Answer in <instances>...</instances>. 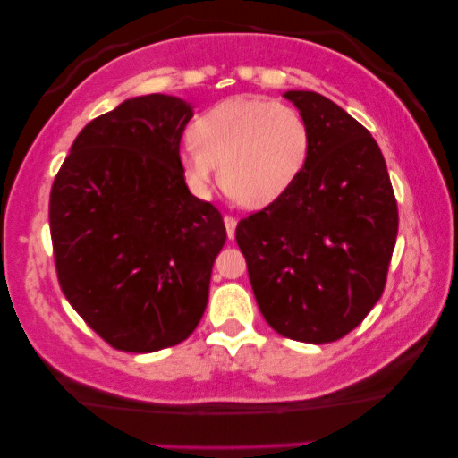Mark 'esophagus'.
<instances>
[{
    "label": "esophagus",
    "instance_id": "34e87169",
    "mask_svg": "<svg viewBox=\"0 0 458 458\" xmlns=\"http://www.w3.org/2000/svg\"><path fill=\"white\" fill-rule=\"evenodd\" d=\"M223 221H225V227H227L229 240H233V237H235V227H237V218L231 216V215H225Z\"/></svg>",
    "mask_w": 458,
    "mask_h": 458
}]
</instances>
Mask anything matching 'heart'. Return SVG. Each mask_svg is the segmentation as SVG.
Here are the masks:
<instances>
[{
  "instance_id": "heart-1",
  "label": "heart",
  "mask_w": 458,
  "mask_h": 458,
  "mask_svg": "<svg viewBox=\"0 0 458 458\" xmlns=\"http://www.w3.org/2000/svg\"><path fill=\"white\" fill-rule=\"evenodd\" d=\"M310 146L302 112L268 98L240 96L212 106L193 123L179 162L196 196H208L221 166L225 191L237 204L265 208L300 179Z\"/></svg>"
}]
</instances>
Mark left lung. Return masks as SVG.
<instances>
[{"label":"left lung","mask_w":458,"mask_h":458,"mask_svg":"<svg viewBox=\"0 0 458 458\" xmlns=\"http://www.w3.org/2000/svg\"><path fill=\"white\" fill-rule=\"evenodd\" d=\"M310 127V158L279 199L242 218L235 242L265 321L309 344L350 334L377 304L398 235L384 154L346 110L287 91Z\"/></svg>","instance_id":"1"}]
</instances>
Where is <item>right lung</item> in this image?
Wrapping results in <instances>:
<instances>
[{"instance_id":"add662e5","label":"right lung","mask_w":458,"mask_h":458,"mask_svg":"<svg viewBox=\"0 0 458 458\" xmlns=\"http://www.w3.org/2000/svg\"><path fill=\"white\" fill-rule=\"evenodd\" d=\"M191 116L179 98L127 99L81 131L49 193L62 292L124 352H156L193 334L227 240L221 212L191 196L181 173Z\"/></svg>"}]
</instances>
